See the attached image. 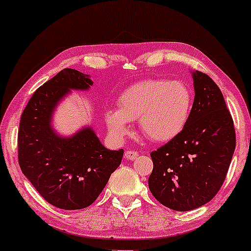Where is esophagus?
<instances>
[{"mask_svg": "<svg viewBox=\"0 0 251 251\" xmlns=\"http://www.w3.org/2000/svg\"><path fill=\"white\" fill-rule=\"evenodd\" d=\"M138 152H135V151H126L125 152V158L126 159H128V160H134V159H137L138 158Z\"/></svg>", "mask_w": 251, "mask_h": 251, "instance_id": "obj_1", "label": "esophagus"}]
</instances>
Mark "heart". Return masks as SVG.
Here are the masks:
<instances>
[{"instance_id":"obj_1","label":"heart","mask_w":251,"mask_h":251,"mask_svg":"<svg viewBox=\"0 0 251 251\" xmlns=\"http://www.w3.org/2000/svg\"><path fill=\"white\" fill-rule=\"evenodd\" d=\"M192 92L183 81L148 79L126 88L118 109H106V125L112 134L124 138L129 122L138 120L140 132L155 143L170 142L183 131L192 111Z\"/></svg>"}]
</instances>
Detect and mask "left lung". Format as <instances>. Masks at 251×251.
Masks as SVG:
<instances>
[{"mask_svg": "<svg viewBox=\"0 0 251 251\" xmlns=\"http://www.w3.org/2000/svg\"><path fill=\"white\" fill-rule=\"evenodd\" d=\"M195 99L185 127L151 153L149 188L159 203L190 211L210 201L223 184L235 151V127L211 77L191 72Z\"/></svg>", "mask_w": 251, "mask_h": 251, "instance_id": "obj_1", "label": "left lung"}]
</instances>
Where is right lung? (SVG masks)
<instances>
[{
    "label": "right lung",
    "mask_w": 251,
    "mask_h": 251,
    "mask_svg": "<svg viewBox=\"0 0 251 251\" xmlns=\"http://www.w3.org/2000/svg\"><path fill=\"white\" fill-rule=\"evenodd\" d=\"M91 76L66 68L39 87L20 120L19 163L36 191L63 210L87 208L99 197L122 164L124 150L102 145L92 126L61 135L53 114L71 91H88Z\"/></svg>",
    "instance_id": "right-lung-1"
}]
</instances>
